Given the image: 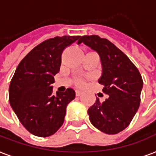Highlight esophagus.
<instances>
[{"mask_svg":"<svg viewBox=\"0 0 156 156\" xmlns=\"http://www.w3.org/2000/svg\"><path fill=\"white\" fill-rule=\"evenodd\" d=\"M83 93V91H82V90H76V96H77V97H79V96H81Z\"/></svg>","mask_w":156,"mask_h":156,"instance_id":"esophagus-1","label":"esophagus"}]
</instances>
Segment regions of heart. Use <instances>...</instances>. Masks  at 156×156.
<instances>
[{"label":"heart","mask_w":156,"mask_h":156,"mask_svg":"<svg viewBox=\"0 0 156 156\" xmlns=\"http://www.w3.org/2000/svg\"><path fill=\"white\" fill-rule=\"evenodd\" d=\"M78 83H82V82H81V81H80V82H78Z\"/></svg>","instance_id":"1"}]
</instances>
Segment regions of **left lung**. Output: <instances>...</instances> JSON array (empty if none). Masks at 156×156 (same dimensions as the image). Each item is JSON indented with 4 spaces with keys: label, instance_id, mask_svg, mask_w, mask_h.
<instances>
[{
    "label": "left lung",
    "instance_id": "left-lung-1",
    "mask_svg": "<svg viewBox=\"0 0 156 156\" xmlns=\"http://www.w3.org/2000/svg\"><path fill=\"white\" fill-rule=\"evenodd\" d=\"M82 42L99 55L102 73L98 83L109 95L104 102H96L87 110L91 124L106 134L125 129L140 105L143 81L136 66L123 51L109 40L99 36H83Z\"/></svg>",
    "mask_w": 156,
    "mask_h": 156
}]
</instances>
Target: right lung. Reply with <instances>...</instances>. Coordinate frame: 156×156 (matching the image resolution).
I'll use <instances>...</instances> for the list:
<instances>
[{"label":"right lung","mask_w":156,"mask_h":156,"mask_svg":"<svg viewBox=\"0 0 156 156\" xmlns=\"http://www.w3.org/2000/svg\"><path fill=\"white\" fill-rule=\"evenodd\" d=\"M80 36L55 37L34 47L21 60L9 87L10 106L23 126L33 135L51 136L62 126L66 107L75 91L53 94L54 76L59 73L65 47Z\"/></svg>","instance_id":"right-lung-1"}]
</instances>
